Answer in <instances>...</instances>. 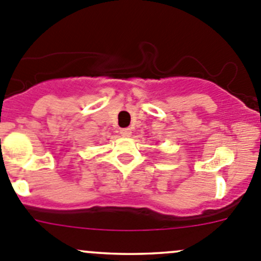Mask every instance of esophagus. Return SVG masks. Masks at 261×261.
Wrapping results in <instances>:
<instances>
[{
	"instance_id": "esophagus-1",
	"label": "esophagus",
	"mask_w": 261,
	"mask_h": 261,
	"mask_svg": "<svg viewBox=\"0 0 261 261\" xmlns=\"http://www.w3.org/2000/svg\"><path fill=\"white\" fill-rule=\"evenodd\" d=\"M121 136H123V138H130L131 136V128H122V130L120 131Z\"/></svg>"
}]
</instances>
